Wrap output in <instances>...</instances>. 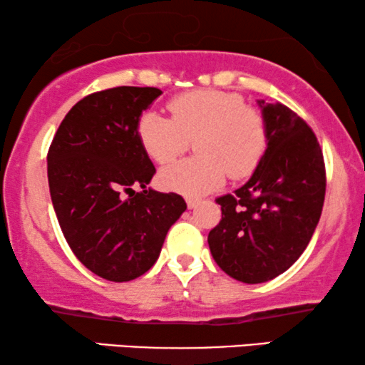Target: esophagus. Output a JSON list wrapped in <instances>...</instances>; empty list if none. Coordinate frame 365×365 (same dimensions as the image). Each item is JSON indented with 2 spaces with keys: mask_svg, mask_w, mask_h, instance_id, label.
Returning <instances> with one entry per match:
<instances>
[{
  "mask_svg": "<svg viewBox=\"0 0 365 365\" xmlns=\"http://www.w3.org/2000/svg\"><path fill=\"white\" fill-rule=\"evenodd\" d=\"M186 202H187V207L189 209H196L199 204H201V199H192V197H189V199H186Z\"/></svg>",
  "mask_w": 365,
  "mask_h": 365,
  "instance_id": "obj_1",
  "label": "esophagus"
}]
</instances>
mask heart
Listing matches in <instances>:
<instances>
[{"mask_svg":"<svg viewBox=\"0 0 365 365\" xmlns=\"http://www.w3.org/2000/svg\"><path fill=\"white\" fill-rule=\"evenodd\" d=\"M168 108L171 118L156 111L139 116L136 133L143 149L154 163L169 164L194 139L199 156L164 169V187L202 196L221 187L227 174L244 179L261 164L269 146L267 121L239 93L194 89L174 96Z\"/></svg>","mask_w":365,"mask_h":365,"instance_id":"1","label":"heart"}]
</instances>
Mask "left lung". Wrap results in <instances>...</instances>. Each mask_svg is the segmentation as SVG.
Masks as SVG:
<instances>
[{"instance_id":"1","label":"left lung","mask_w":365,"mask_h":365,"mask_svg":"<svg viewBox=\"0 0 365 365\" xmlns=\"http://www.w3.org/2000/svg\"><path fill=\"white\" fill-rule=\"evenodd\" d=\"M269 146L251 179L224 194L207 236L214 261L246 284L271 281L307 247L326 196V164L311 126L281 103L259 101Z\"/></svg>"}]
</instances>
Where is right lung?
Returning <instances> with one entry per match:
<instances>
[{
  "mask_svg": "<svg viewBox=\"0 0 365 365\" xmlns=\"http://www.w3.org/2000/svg\"><path fill=\"white\" fill-rule=\"evenodd\" d=\"M159 94L136 86L88 94L69 109L48 151L49 194L64 239L83 266L113 282L148 272L186 211L179 194L146 187L156 168L136 126Z\"/></svg>",
  "mask_w": 365,
  "mask_h": 365,
  "instance_id": "obj_1",
  "label": "right lung"
}]
</instances>
